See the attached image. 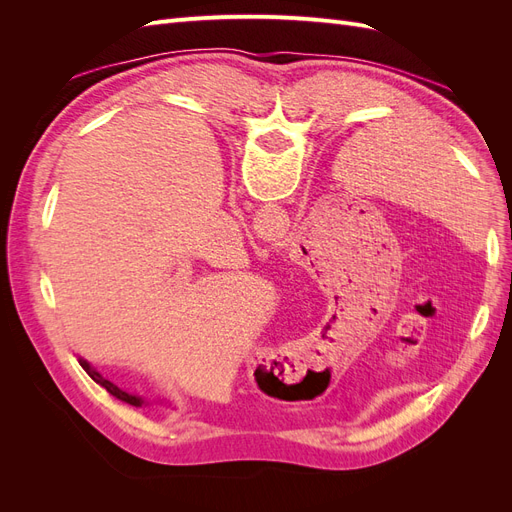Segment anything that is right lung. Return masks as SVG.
Returning a JSON list of instances; mask_svg holds the SVG:
<instances>
[{"instance_id":"1","label":"right lung","mask_w":512,"mask_h":512,"mask_svg":"<svg viewBox=\"0 0 512 512\" xmlns=\"http://www.w3.org/2000/svg\"><path fill=\"white\" fill-rule=\"evenodd\" d=\"M79 363H81V367L87 371V374L91 376V380L98 382L100 386H104V389H106L108 393H111L113 397H117L119 401H123V404H130V406H136V408L149 406V401H147L145 397H141V395H134V393H128V391H123V389H119L117 384H113L111 380L104 378L94 365H91L89 361H85V359H83V356H79Z\"/></svg>"}]
</instances>
